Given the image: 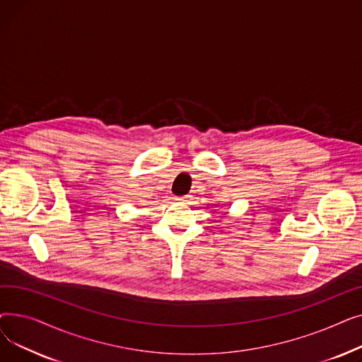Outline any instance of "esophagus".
<instances>
[{
  "instance_id": "obj_1",
  "label": "esophagus",
  "mask_w": 362,
  "mask_h": 362,
  "mask_svg": "<svg viewBox=\"0 0 362 362\" xmlns=\"http://www.w3.org/2000/svg\"><path fill=\"white\" fill-rule=\"evenodd\" d=\"M176 201H177V202H186V201H187V198H186V197H177V198H176Z\"/></svg>"
}]
</instances>
